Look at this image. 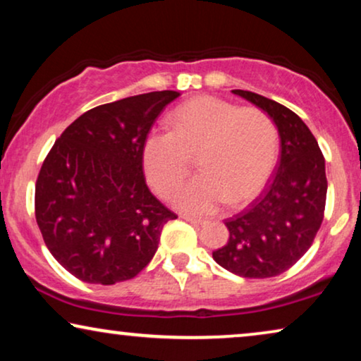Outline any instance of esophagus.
Segmentation results:
<instances>
[{
    "mask_svg": "<svg viewBox=\"0 0 361 361\" xmlns=\"http://www.w3.org/2000/svg\"><path fill=\"white\" fill-rule=\"evenodd\" d=\"M182 219L185 221H189V224H194V225H205L207 220L204 219H197V216H192V215H182Z\"/></svg>",
    "mask_w": 361,
    "mask_h": 361,
    "instance_id": "1",
    "label": "esophagus"
}]
</instances>
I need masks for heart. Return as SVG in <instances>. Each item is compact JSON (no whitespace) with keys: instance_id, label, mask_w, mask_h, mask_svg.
Instances as JSON below:
<instances>
[{"instance_id":"b5f03b06","label":"heart","mask_w":361,"mask_h":361,"mask_svg":"<svg viewBox=\"0 0 361 361\" xmlns=\"http://www.w3.org/2000/svg\"><path fill=\"white\" fill-rule=\"evenodd\" d=\"M169 126L146 137L142 164L157 194L169 197L197 154L202 172L174 199L187 212L209 214L225 200L241 204L268 182L278 162V126L258 106L197 97L172 113Z\"/></svg>"}]
</instances>
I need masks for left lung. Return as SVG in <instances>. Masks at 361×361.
<instances>
[{"label": "left lung", "instance_id": "8db88e82", "mask_svg": "<svg viewBox=\"0 0 361 361\" xmlns=\"http://www.w3.org/2000/svg\"><path fill=\"white\" fill-rule=\"evenodd\" d=\"M231 92L273 118L281 136V156L263 192L245 210L225 220L228 241L212 256L241 278H274L302 258L322 225L327 199L325 159L317 140L294 111L258 93Z\"/></svg>", "mask_w": 361, "mask_h": 361}]
</instances>
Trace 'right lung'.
Returning a JSON list of instances; mask_svg holds the SVG:
<instances>
[{
	"instance_id": "1",
	"label": "right lung",
	"mask_w": 361,
	"mask_h": 361,
	"mask_svg": "<svg viewBox=\"0 0 361 361\" xmlns=\"http://www.w3.org/2000/svg\"><path fill=\"white\" fill-rule=\"evenodd\" d=\"M179 97L162 90L95 106L57 137L36 180L44 243L77 279L110 286L146 268L174 212L146 185L142 147Z\"/></svg>"
}]
</instances>
